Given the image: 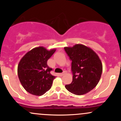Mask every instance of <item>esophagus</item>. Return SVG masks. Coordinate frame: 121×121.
<instances>
[{
    "label": "esophagus",
    "mask_w": 121,
    "mask_h": 121,
    "mask_svg": "<svg viewBox=\"0 0 121 121\" xmlns=\"http://www.w3.org/2000/svg\"><path fill=\"white\" fill-rule=\"evenodd\" d=\"M66 72L64 71V72H62V73H60L59 75H60V76H64V75L66 74Z\"/></svg>",
    "instance_id": "1"
}]
</instances>
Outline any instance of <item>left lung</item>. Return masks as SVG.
Wrapping results in <instances>:
<instances>
[{"instance_id": "8db88e82", "label": "left lung", "mask_w": 121, "mask_h": 121, "mask_svg": "<svg viewBox=\"0 0 121 121\" xmlns=\"http://www.w3.org/2000/svg\"><path fill=\"white\" fill-rule=\"evenodd\" d=\"M72 60L73 80L65 88L76 95H83L97 86L102 72V64L98 55L90 47L81 44L65 47Z\"/></svg>"}]
</instances>
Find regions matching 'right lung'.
<instances>
[{
	"instance_id": "1",
	"label": "right lung",
	"mask_w": 121,
	"mask_h": 121,
	"mask_svg": "<svg viewBox=\"0 0 121 121\" xmlns=\"http://www.w3.org/2000/svg\"><path fill=\"white\" fill-rule=\"evenodd\" d=\"M56 49L48 50L43 46L35 47L21 59L17 66V74L26 91L40 96L51 89L55 76L50 73L52 68L47 61Z\"/></svg>"
}]
</instances>
